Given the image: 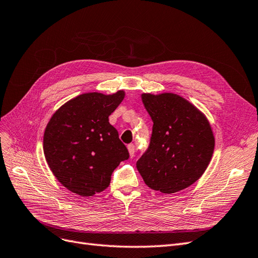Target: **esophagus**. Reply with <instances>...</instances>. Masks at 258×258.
I'll return each instance as SVG.
<instances>
[{
  "label": "esophagus",
  "instance_id": "1",
  "mask_svg": "<svg viewBox=\"0 0 258 258\" xmlns=\"http://www.w3.org/2000/svg\"><path fill=\"white\" fill-rule=\"evenodd\" d=\"M127 147H128V151H129V155L131 156V157H134V156H135V145L129 144Z\"/></svg>",
  "mask_w": 258,
  "mask_h": 258
}]
</instances>
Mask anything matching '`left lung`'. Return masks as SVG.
I'll use <instances>...</instances> for the list:
<instances>
[{"label":"left lung","mask_w":258,"mask_h":258,"mask_svg":"<svg viewBox=\"0 0 258 258\" xmlns=\"http://www.w3.org/2000/svg\"><path fill=\"white\" fill-rule=\"evenodd\" d=\"M154 122L152 137L137 168L154 190L173 194L204 174L214 151V137L206 116L174 93H143Z\"/></svg>","instance_id":"obj_1"}]
</instances>
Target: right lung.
Here are the masks:
<instances>
[{
	"label": "right lung",
	"mask_w": 258,
	"mask_h": 258,
	"mask_svg": "<svg viewBox=\"0 0 258 258\" xmlns=\"http://www.w3.org/2000/svg\"><path fill=\"white\" fill-rule=\"evenodd\" d=\"M124 98L83 93L52 115L44 134V154L53 175L69 190L93 196L111 183L113 171L129 158V152L108 122Z\"/></svg>",
	"instance_id": "1"
}]
</instances>
